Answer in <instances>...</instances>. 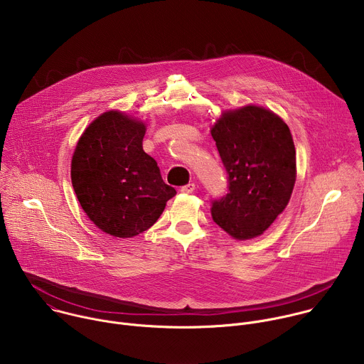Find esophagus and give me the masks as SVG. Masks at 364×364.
Returning a JSON list of instances; mask_svg holds the SVG:
<instances>
[{
    "instance_id": "esophagus-1",
    "label": "esophagus",
    "mask_w": 364,
    "mask_h": 364,
    "mask_svg": "<svg viewBox=\"0 0 364 364\" xmlns=\"http://www.w3.org/2000/svg\"><path fill=\"white\" fill-rule=\"evenodd\" d=\"M194 190H196V184H194V183H188V184H186L184 187H181V191L186 193V194H190V193H193Z\"/></svg>"
}]
</instances>
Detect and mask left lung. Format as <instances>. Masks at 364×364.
Here are the masks:
<instances>
[{
    "label": "left lung",
    "instance_id": "left-lung-1",
    "mask_svg": "<svg viewBox=\"0 0 364 364\" xmlns=\"http://www.w3.org/2000/svg\"><path fill=\"white\" fill-rule=\"evenodd\" d=\"M210 134L229 174L213 220L236 240L261 236L285 210L296 180L291 131L271 109L245 105L222 111Z\"/></svg>",
    "mask_w": 364,
    "mask_h": 364
}]
</instances>
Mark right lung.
Instances as JSON below:
<instances>
[{"instance_id": "add662e5", "label": "right lung", "mask_w": 364, "mask_h": 364, "mask_svg": "<svg viewBox=\"0 0 364 364\" xmlns=\"http://www.w3.org/2000/svg\"><path fill=\"white\" fill-rule=\"evenodd\" d=\"M144 121L111 109L80 135L70 164L76 197L96 228L114 237H134L159 220L176 190L142 149Z\"/></svg>"}]
</instances>
